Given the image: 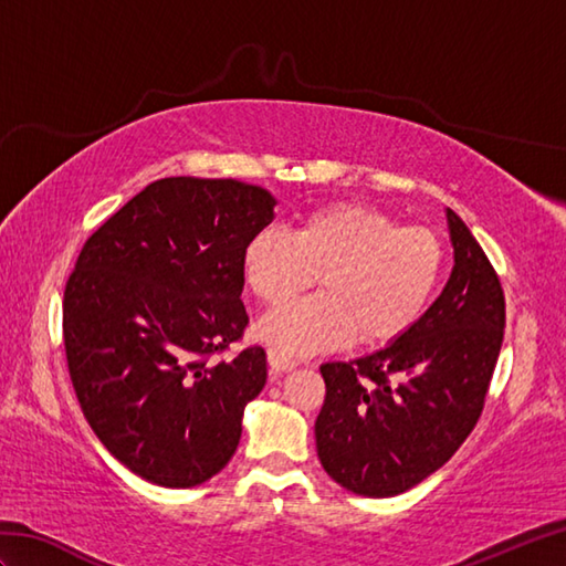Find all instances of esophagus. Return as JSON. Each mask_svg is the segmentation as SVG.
<instances>
[{
  "instance_id": "34e87169",
  "label": "esophagus",
  "mask_w": 566,
  "mask_h": 566,
  "mask_svg": "<svg viewBox=\"0 0 566 566\" xmlns=\"http://www.w3.org/2000/svg\"><path fill=\"white\" fill-rule=\"evenodd\" d=\"M268 363H270V369L276 371V375H280V371H290V369H294L298 365L296 359L286 357L282 353H276L274 347H270V350H268Z\"/></svg>"
}]
</instances>
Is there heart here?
Segmentation results:
<instances>
[{"instance_id": "obj_1", "label": "heart", "mask_w": 566, "mask_h": 566, "mask_svg": "<svg viewBox=\"0 0 566 566\" xmlns=\"http://www.w3.org/2000/svg\"><path fill=\"white\" fill-rule=\"evenodd\" d=\"M442 268L444 245L436 233L355 201L308 211L292 235L262 228L240 255L245 284L264 304L290 302L322 274L323 294L274 308L258 323V338L286 357L353 338L365 347L403 338L426 314Z\"/></svg>"}]
</instances>
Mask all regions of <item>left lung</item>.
Wrapping results in <instances>:
<instances>
[{
	"label": "left lung",
	"mask_w": 566,
	"mask_h": 566,
	"mask_svg": "<svg viewBox=\"0 0 566 566\" xmlns=\"http://www.w3.org/2000/svg\"><path fill=\"white\" fill-rule=\"evenodd\" d=\"M454 268L403 338L350 363L321 365L318 460L359 496L413 489L460 450L482 416L503 343L506 302L472 231L444 209Z\"/></svg>",
	"instance_id": "1"
}]
</instances>
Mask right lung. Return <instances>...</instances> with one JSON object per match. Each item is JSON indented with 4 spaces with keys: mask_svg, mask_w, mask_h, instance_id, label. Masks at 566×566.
<instances>
[{
    "mask_svg": "<svg viewBox=\"0 0 566 566\" xmlns=\"http://www.w3.org/2000/svg\"><path fill=\"white\" fill-rule=\"evenodd\" d=\"M268 189L165 177L84 243L63 298V338L82 413L150 484L189 489L231 460L268 355L209 363L248 326L240 255L274 219Z\"/></svg>",
    "mask_w": 566,
    "mask_h": 566,
    "instance_id": "1",
    "label": "right lung"
}]
</instances>
